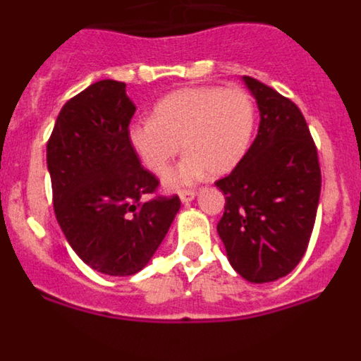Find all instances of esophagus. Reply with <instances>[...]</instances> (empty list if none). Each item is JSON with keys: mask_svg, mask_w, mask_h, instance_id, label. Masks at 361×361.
I'll return each instance as SVG.
<instances>
[{"mask_svg": "<svg viewBox=\"0 0 361 361\" xmlns=\"http://www.w3.org/2000/svg\"><path fill=\"white\" fill-rule=\"evenodd\" d=\"M195 195H197V191H193V190L180 191V202H183V204L191 202V200L195 199Z\"/></svg>", "mask_w": 361, "mask_h": 361, "instance_id": "esophagus-1", "label": "esophagus"}]
</instances>
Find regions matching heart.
Masks as SVG:
<instances>
[{
	"label": "heart",
	"instance_id": "b5f03b06",
	"mask_svg": "<svg viewBox=\"0 0 361 361\" xmlns=\"http://www.w3.org/2000/svg\"><path fill=\"white\" fill-rule=\"evenodd\" d=\"M255 103L242 88L197 86L171 92L152 111V121H133L130 148L152 173H162L180 152L186 157L164 177L170 188L224 175L247 152L255 128Z\"/></svg>",
	"mask_w": 361,
	"mask_h": 361
}]
</instances>
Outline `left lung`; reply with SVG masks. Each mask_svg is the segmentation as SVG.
<instances>
[{"label": "left lung", "instance_id": "8db88e82", "mask_svg": "<svg viewBox=\"0 0 361 361\" xmlns=\"http://www.w3.org/2000/svg\"><path fill=\"white\" fill-rule=\"evenodd\" d=\"M260 111L258 133L235 170L216 180L226 197L216 231L231 267L251 283L289 275L304 257L320 200L317 146L302 111L244 75Z\"/></svg>", "mask_w": 361, "mask_h": 361}]
</instances>
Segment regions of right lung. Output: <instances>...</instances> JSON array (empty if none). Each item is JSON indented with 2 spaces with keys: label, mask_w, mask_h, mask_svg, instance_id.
Masks as SVG:
<instances>
[{
  "label": "right lung",
  "mask_w": 361,
  "mask_h": 361,
  "mask_svg": "<svg viewBox=\"0 0 361 361\" xmlns=\"http://www.w3.org/2000/svg\"><path fill=\"white\" fill-rule=\"evenodd\" d=\"M133 114L126 85L103 79L61 108L47 145L63 235L86 266L108 276L139 273L180 209L177 195L146 199L159 183L126 139Z\"/></svg>",
  "instance_id": "obj_1"
}]
</instances>
